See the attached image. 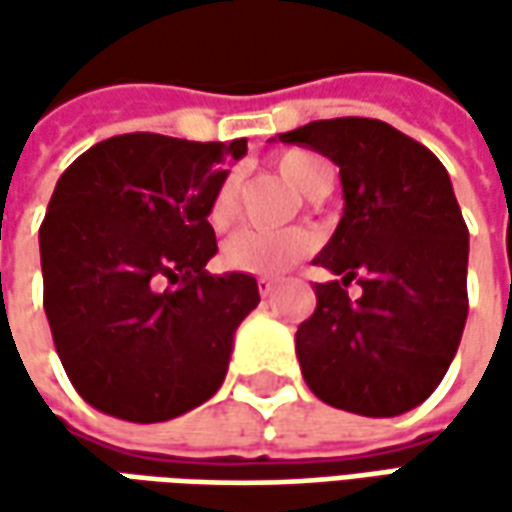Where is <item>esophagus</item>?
<instances>
[{
  "label": "esophagus",
  "instance_id": "34e87169",
  "mask_svg": "<svg viewBox=\"0 0 512 512\" xmlns=\"http://www.w3.org/2000/svg\"><path fill=\"white\" fill-rule=\"evenodd\" d=\"M256 285H259V293H262V296H273V293H276V287H279V282H276V279H267V276H262Z\"/></svg>",
  "mask_w": 512,
  "mask_h": 512
}]
</instances>
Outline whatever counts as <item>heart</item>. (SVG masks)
<instances>
[{"mask_svg": "<svg viewBox=\"0 0 512 512\" xmlns=\"http://www.w3.org/2000/svg\"><path fill=\"white\" fill-rule=\"evenodd\" d=\"M279 170L285 173V179L296 187L299 193H305L310 199H316L322 190H330L333 185V170L322 156L307 153V150H290L279 159ZM239 213V176L227 173L225 179L216 185L207 202V222L222 230ZM313 247V236L293 227V230H256L245 227L239 233H233L222 247V262L236 273H282L293 262H299L307 250Z\"/></svg>", "mask_w": 512, "mask_h": 512, "instance_id": "obj_1", "label": "heart"}]
</instances>
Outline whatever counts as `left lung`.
Here are the masks:
<instances>
[{
  "mask_svg": "<svg viewBox=\"0 0 512 512\" xmlns=\"http://www.w3.org/2000/svg\"><path fill=\"white\" fill-rule=\"evenodd\" d=\"M339 165L344 213L316 265V310L296 330L307 387L330 407L399 416L444 379L467 322V225L444 165L379 119L279 133ZM357 279L359 300L346 296Z\"/></svg>",
  "mask_w": 512,
  "mask_h": 512,
  "instance_id": "left-lung-1",
  "label": "left lung"
}]
</instances>
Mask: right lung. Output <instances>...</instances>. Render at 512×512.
Segmentation results:
<instances>
[{
    "label": "right lung",
    "mask_w": 512,
    "mask_h": 512,
    "mask_svg": "<svg viewBox=\"0 0 512 512\" xmlns=\"http://www.w3.org/2000/svg\"><path fill=\"white\" fill-rule=\"evenodd\" d=\"M245 153L247 139L125 133L59 176L39 227L45 313L70 384L96 410L168 422L225 382L259 285L205 270L219 250L207 202Z\"/></svg>",
    "instance_id": "obj_1"
}]
</instances>
